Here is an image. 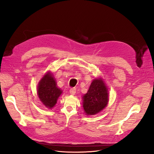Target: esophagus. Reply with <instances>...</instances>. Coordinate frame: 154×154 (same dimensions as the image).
Instances as JSON below:
<instances>
[{"instance_id":"esophagus-1","label":"esophagus","mask_w":154,"mask_h":154,"mask_svg":"<svg viewBox=\"0 0 154 154\" xmlns=\"http://www.w3.org/2000/svg\"><path fill=\"white\" fill-rule=\"evenodd\" d=\"M76 92V88L75 87H72V88H70V94L71 95H74Z\"/></svg>"}]
</instances>
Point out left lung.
I'll use <instances>...</instances> for the list:
<instances>
[{
	"instance_id": "left-lung-1",
	"label": "left lung",
	"mask_w": 154,
	"mask_h": 154,
	"mask_svg": "<svg viewBox=\"0 0 154 154\" xmlns=\"http://www.w3.org/2000/svg\"><path fill=\"white\" fill-rule=\"evenodd\" d=\"M108 88L101 78L94 79L87 94L83 95V107L86 115L97 114L107 106Z\"/></svg>"
}]
</instances>
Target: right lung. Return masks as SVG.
<instances>
[{
    "instance_id": "add662e5",
    "label": "right lung",
    "mask_w": 154,
    "mask_h": 154,
    "mask_svg": "<svg viewBox=\"0 0 154 154\" xmlns=\"http://www.w3.org/2000/svg\"><path fill=\"white\" fill-rule=\"evenodd\" d=\"M62 93V90L57 86L52 74L47 72L40 80L37 87V94L40 101L48 109H52Z\"/></svg>"
}]
</instances>
